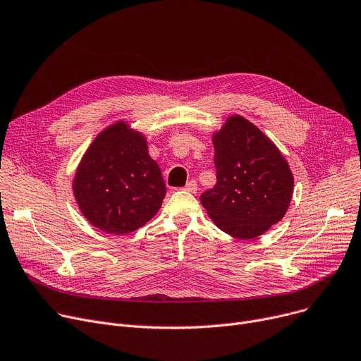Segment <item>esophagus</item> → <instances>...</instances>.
Masks as SVG:
<instances>
[{
	"instance_id": "34e87169",
	"label": "esophagus",
	"mask_w": 361,
	"mask_h": 361,
	"mask_svg": "<svg viewBox=\"0 0 361 361\" xmlns=\"http://www.w3.org/2000/svg\"><path fill=\"white\" fill-rule=\"evenodd\" d=\"M184 190L188 191V193L196 195V193H197V183H196L195 180H190V181L184 185Z\"/></svg>"
}]
</instances>
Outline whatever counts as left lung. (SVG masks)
<instances>
[{
  "instance_id": "1",
  "label": "left lung",
  "mask_w": 361,
  "mask_h": 361,
  "mask_svg": "<svg viewBox=\"0 0 361 361\" xmlns=\"http://www.w3.org/2000/svg\"><path fill=\"white\" fill-rule=\"evenodd\" d=\"M216 184L200 196L210 219L238 239H254L290 206L293 174L274 143L243 116L213 135Z\"/></svg>"
}]
</instances>
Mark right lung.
Segmentation results:
<instances>
[{
    "mask_svg": "<svg viewBox=\"0 0 361 361\" xmlns=\"http://www.w3.org/2000/svg\"><path fill=\"white\" fill-rule=\"evenodd\" d=\"M85 219L104 232L139 229L159 210L166 188L148 143L126 122H117L92 140L72 181Z\"/></svg>",
    "mask_w": 361,
    "mask_h": 361,
    "instance_id": "obj_1",
    "label": "right lung"
}]
</instances>
